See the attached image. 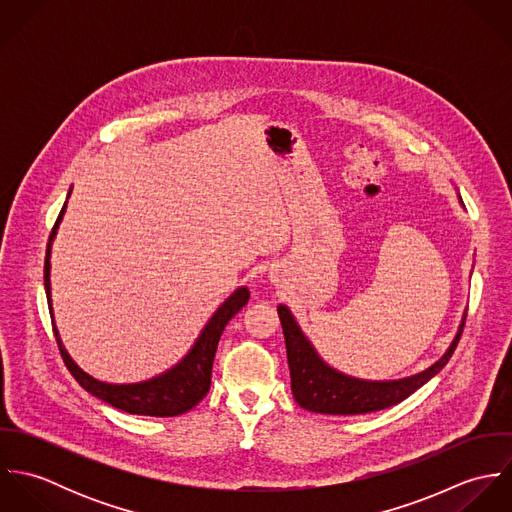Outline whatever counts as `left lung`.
<instances>
[{
    "label": "left lung",
    "mask_w": 512,
    "mask_h": 512,
    "mask_svg": "<svg viewBox=\"0 0 512 512\" xmlns=\"http://www.w3.org/2000/svg\"><path fill=\"white\" fill-rule=\"evenodd\" d=\"M284 337H286V349H288V365L292 376V392L295 402L309 410L319 414H337V416H353V414H368L376 410H384L390 406L400 404L406 400L412 392H416L420 386H424L432 376H436L447 361L451 359L461 333L465 319L447 349V353L439 359L438 363L430 366L428 370L404 378V380H392V382H368L345 376L331 366L325 365L311 343L303 337L301 329L297 327L295 319L286 305L278 307Z\"/></svg>",
    "instance_id": "8db88e82"
}]
</instances>
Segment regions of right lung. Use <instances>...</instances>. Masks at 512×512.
<instances>
[{
    "mask_svg": "<svg viewBox=\"0 0 512 512\" xmlns=\"http://www.w3.org/2000/svg\"><path fill=\"white\" fill-rule=\"evenodd\" d=\"M71 195V191H69ZM67 203L61 209V215L55 222L51 236H49V244H47V256H45V292H47V301L51 303V282H49V256H51V240L55 236L57 224L61 222V217L65 213ZM250 292L248 288H240L232 293L219 309L217 313L211 317V321L207 323V327L203 329L201 337L197 339V343L193 345L191 353L175 366L169 372L151 378L147 382L140 384H106L100 382L96 378H92L90 374H86L84 370H80L73 359L69 357V353L65 351L57 329L55 337H57V345L61 351V357L65 361L67 368L71 370L74 380L92 396L100 398L102 402L128 412V414H138V416H155V418H171V416H179L189 412L191 408H195L209 392L211 388V374H213V361H215V353H217V345H219L220 335L224 331V327L228 325V321L248 303ZM53 313V309H49Z\"/></svg>",
    "mask_w": 512,
    "mask_h": 512,
    "instance_id": "obj_1",
    "label": "right lung"
}]
</instances>
